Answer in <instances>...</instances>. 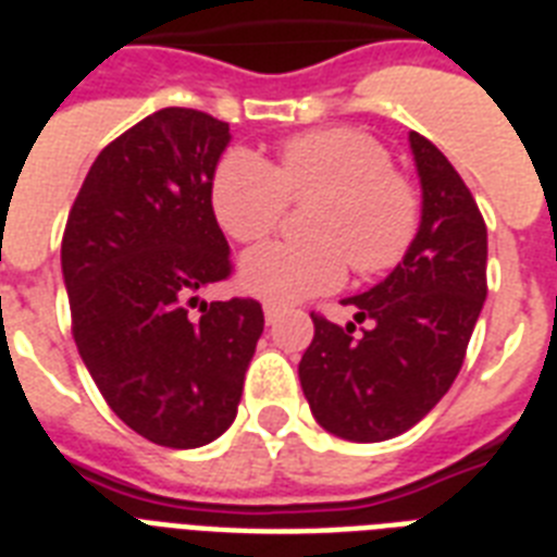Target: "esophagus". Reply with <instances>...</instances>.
<instances>
[{"instance_id":"34e87169","label":"esophagus","mask_w":557,"mask_h":557,"mask_svg":"<svg viewBox=\"0 0 557 557\" xmlns=\"http://www.w3.org/2000/svg\"><path fill=\"white\" fill-rule=\"evenodd\" d=\"M262 312H265V323H269V326H274V323L280 321L283 309H280L277 304H265V306H262Z\"/></svg>"}]
</instances>
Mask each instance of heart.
<instances>
[{"label":"heart","instance_id":"1","mask_svg":"<svg viewBox=\"0 0 557 557\" xmlns=\"http://www.w3.org/2000/svg\"><path fill=\"white\" fill-rule=\"evenodd\" d=\"M292 199H318L312 243H269L239 262L245 292L271 304L326 295L347 277L381 274L407 253L419 227V196L398 176L389 152L358 129H314L288 138L271 168L251 150L219 161L210 205L236 243H260L280 225Z\"/></svg>","mask_w":557,"mask_h":557}]
</instances>
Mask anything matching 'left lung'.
Here are the masks:
<instances>
[{"mask_svg":"<svg viewBox=\"0 0 557 557\" xmlns=\"http://www.w3.org/2000/svg\"><path fill=\"white\" fill-rule=\"evenodd\" d=\"M422 219L396 269L347 297L361 336L312 314L314 338L297 375L323 431L384 442L431 413L457 379L485 304L488 234L474 196L450 161L410 133Z\"/></svg>","mask_w":557,"mask_h":557,"instance_id":"1","label":"left lung"}]
</instances>
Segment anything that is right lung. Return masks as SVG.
<instances>
[{
	"label": "right lung",
	"instance_id": "obj_1",
	"mask_svg": "<svg viewBox=\"0 0 557 557\" xmlns=\"http://www.w3.org/2000/svg\"><path fill=\"white\" fill-rule=\"evenodd\" d=\"M227 144L225 121L159 109L95 159L65 222L77 352L117 419L164 448L231 428L265 323L251 297H199L231 274L210 205Z\"/></svg>",
	"mask_w": 557,
	"mask_h": 557
}]
</instances>
